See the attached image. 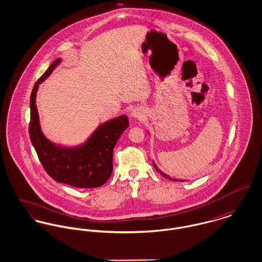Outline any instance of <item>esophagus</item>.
Masks as SVG:
<instances>
[{
	"label": "esophagus",
	"mask_w": 262,
	"mask_h": 262,
	"mask_svg": "<svg viewBox=\"0 0 262 262\" xmlns=\"http://www.w3.org/2000/svg\"><path fill=\"white\" fill-rule=\"evenodd\" d=\"M131 117L136 118L137 120H143L145 118V114L141 108H135L131 112Z\"/></svg>",
	"instance_id": "esophagus-1"
}]
</instances>
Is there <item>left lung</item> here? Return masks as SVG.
<instances>
[{
  "label": "left lung",
  "instance_id": "1",
  "mask_svg": "<svg viewBox=\"0 0 262 262\" xmlns=\"http://www.w3.org/2000/svg\"><path fill=\"white\" fill-rule=\"evenodd\" d=\"M153 166H154V168H155V169H156V170H157V171H158V172H159V173H160L162 177H164L165 179H167V180H170V181H176V182L178 181V180H174V179H171V178H169L168 176H166V174H164L162 171H160V170L157 168V166L154 164V162H153Z\"/></svg>",
  "mask_w": 262,
  "mask_h": 262
}]
</instances>
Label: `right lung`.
<instances>
[{"label": "right lung", "instance_id": "obj_1", "mask_svg": "<svg viewBox=\"0 0 262 262\" xmlns=\"http://www.w3.org/2000/svg\"><path fill=\"white\" fill-rule=\"evenodd\" d=\"M60 58L54 60L39 77L30 97L29 136L45 171L55 182L75 187L91 188L103 186L113 171V151L121 134L129 127L126 116H120L101 125L80 147L66 148L54 145L42 134L36 93L39 84L52 73Z\"/></svg>", "mask_w": 262, "mask_h": 262}]
</instances>
